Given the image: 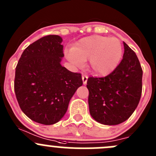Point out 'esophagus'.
<instances>
[{
    "mask_svg": "<svg viewBox=\"0 0 156 156\" xmlns=\"http://www.w3.org/2000/svg\"><path fill=\"white\" fill-rule=\"evenodd\" d=\"M87 78L88 76L86 75H82V81H83V84H87Z\"/></svg>",
    "mask_w": 156,
    "mask_h": 156,
    "instance_id": "34e87169",
    "label": "esophagus"
}]
</instances>
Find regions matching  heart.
Masks as SVG:
<instances>
[{"mask_svg":"<svg viewBox=\"0 0 156 156\" xmlns=\"http://www.w3.org/2000/svg\"><path fill=\"white\" fill-rule=\"evenodd\" d=\"M66 56L72 63L81 66L83 61L90 59L94 73L106 75L118 66L122 56V46L116 37L94 35L80 40Z\"/></svg>","mask_w":156,"mask_h":156,"instance_id":"heart-1","label":"heart"}]
</instances>
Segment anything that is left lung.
Segmentation results:
<instances>
[{
    "label": "left lung",
    "instance_id": "1",
    "mask_svg": "<svg viewBox=\"0 0 156 156\" xmlns=\"http://www.w3.org/2000/svg\"><path fill=\"white\" fill-rule=\"evenodd\" d=\"M123 59L106 77L87 79L90 115L99 123L116 125L125 122L139 104L143 70L133 50L124 42Z\"/></svg>",
    "mask_w": 156,
    "mask_h": 156
}]
</instances>
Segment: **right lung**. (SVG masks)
I'll return each instance as SVG.
<instances>
[{
	"instance_id": "right-lung-1",
	"label": "right lung",
	"mask_w": 156,
	"mask_h": 156,
	"mask_svg": "<svg viewBox=\"0 0 156 156\" xmlns=\"http://www.w3.org/2000/svg\"><path fill=\"white\" fill-rule=\"evenodd\" d=\"M62 41L60 36L52 34L38 39L25 49L16 68L14 90L20 108L42 125L59 122L83 84L81 74L61 66Z\"/></svg>"
}]
</instances>
